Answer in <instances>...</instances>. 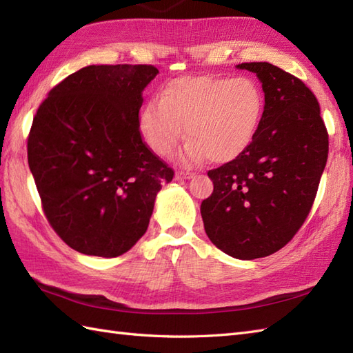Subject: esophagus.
<instances>
[{
    "label": "esophagus",
    "instance_id": "1",
    "mask_svg": "<svg viewBox=\"0 0 353 353\" xmlns=\"http://www.w3.org/2000/svg\"><path fill=\"white\" fill-rule=\"evenodd\" d=\"M194 177V173H190V171H177L176 179H191Z\"/></svg>",
    "mask_w": 353,
    "mask_h": 353
}]
</instances>
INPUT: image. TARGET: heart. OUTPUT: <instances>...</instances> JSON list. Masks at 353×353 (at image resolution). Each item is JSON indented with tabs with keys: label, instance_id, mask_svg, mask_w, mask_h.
I'll return each instance as SVG.
<instances>
[{
	"label": "heart",
	"instance_id": "b5f03b06",
	"mask_svg": "<svg viewBox=\"0 0 353 353\" xmlns=\"http://www.w3.org/2000/svg\"><path fill=\"white\" fill-rule=\"evenodd\" d=\"M261 112L263 97L250 78H180L162 88L159 101L143 106L139 130L154 153L170 158L186 126V161L228 162L248 149Z\"/></svg>",
	"mask_w": 353,
	"mask_h": 353
}]
</instances>
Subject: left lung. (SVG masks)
Here are the masks:
<instances>
[{
  "label": "left lung",
  "mask_w": 353,
  "mask_h": 353,
  "mask_svg": "<svg viewBox=\"0 0 353 353\" xmlns=\"http://www.w3.org/2000/svg\"><path fill=\"white\" fill-rule=\"evenodd\" d=\"M265 92L256 137L236 159L209 170L214 192L201 203L212 243L234 259L270 256L307 219L326 165L327 130L314 93L270 63H242Z\"/></svg>",
  "instance_id": "left-lung-1"
}]
</instances>
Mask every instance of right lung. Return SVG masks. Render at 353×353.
<instances>
[{"label": "right lung", "instance_id": "add662e5", "mask_svg": "<svg viewBox=\"0 0 353 353\" xmlns=\"http://www.w3.org/2000/svg\"><path fill=\"white\" fill-rule=\"evenodd\" d=\"M152 64L87 65L48 93L28 134V165L48 223L78 252L117 257L139 241L174 171L139 132Z\"/></svg>", "mask_w": 353, "mask_h": 353}]
</instances>
